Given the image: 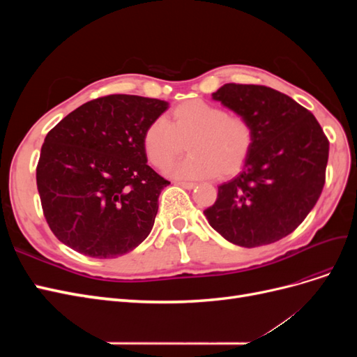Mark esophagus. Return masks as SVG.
<instances>
[{
	"label": "esophagus",
	"mask_w": 357,
	"mask_h": 357,
	"mask_svg": "<svg viewBox=\"0 0 357 357\" xmlns=\"http://www.w3.org/2000/svg\"><path fill=\"white\" fill-rule=\"evenodd\" d=\"M176 185L185 188V189H193L197 186V183H192V181H176Z\"/></svg>",
	"instance_id": "34e87169"
}]
</instances>
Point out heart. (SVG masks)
<instances>
[{
  "label": "heart",
  "mask_w": 357,
  "mask_h": 357,
  "mask_svg": "<svg viewBox=\"0 0 357 357\" xmlns=\"http://www.w3.org/2000/svg\"><path fill=\"white\" fill-rule=\"evenodd\" d=\"M255 131L248 117L226 113L220 105L202 100L178 104L169 122L156 119L143 135L149 160L158 168L168 167L186 147L190 155L168 169L176 178L228 177L245 164Z\"/></svg>",
  "instance_id": "1"
}]
</instances>
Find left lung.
<instances>
[{
	"instance_id": "8db88e82",
	"label": "left lung",
	"mask_w": 357,
	"mask_h": 357,
	"mask_svg": "<svg viewBox=\"0 0 357 357\" xmlns=\"http://www.w3.org/2000/svg\"><path fill=\"white\" fill-rule=\"evenodd\" d=\"M213 100L247 116L255 139L241 172L219 186L205 218L241 247L284 238L304 222L325 186V132L311 112L266 86L226 83Z\"/></svg>"
}]
</instances>
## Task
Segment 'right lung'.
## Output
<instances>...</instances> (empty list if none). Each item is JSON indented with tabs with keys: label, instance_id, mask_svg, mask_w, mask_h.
I'll use <instances>...</instances> for the list:
<instances>
[{
	"label": "right lung",
	"instance_id": "obj_1",
	"mask_svg": "<svg viewBox=\"0 0 357 357\" xmlns=\"http://www.w3.org/2000/svg\"><path fill=\"white\" fill-rule=\"evenodd\" d=\"M167 109L156 98L109 95L80 105L46 135L37 189L61 243L112 259L147 238L169 181L147 165L143 135Z\"/></svg>",
	"mask_w": 357,
	"mask_h": 357
}]
</instances>
